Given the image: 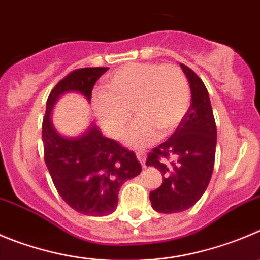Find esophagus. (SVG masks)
Listing matches in <instances>:
<instances>
[{
  "label": "esophagus",
  "instance_id": "esophagus-1",
  "mask_svg": "<svg viewBox=\"0 0 260 260\" xmlns=\"http://www.w3.org/2000/svg\"><path fill=\"white\" fill-rule=\"evenodd\" d=\"M136 156H137L138 161L141 163V166L145 167V163H146V152H145V151H136Z\"/></svg>",
  "mask_w": 260,
  "mask_h": 260
}]
</instances>
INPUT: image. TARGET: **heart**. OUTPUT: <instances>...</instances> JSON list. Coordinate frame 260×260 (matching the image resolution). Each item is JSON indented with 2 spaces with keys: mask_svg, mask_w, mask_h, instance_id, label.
Returning a JSON list of instances; mask_svg holds the SVG:
<instances>
[{
  "mask_svg": "<svg viewBox=\"0 0 260 260\" xmlns=\"http://www.w3.org/2000/svg\"><path fill=\"white\" fill-rule=\"evenodd\" d=\"M190 84L176 65L131 62L105 78V91L93 93L94 113L104 129L120 138L132 119L138 120L125 137L133 149L152 144L177 129L190 106Z\"/></svg>",
  "mask_w": 260,
  "mask_h": 260,
  "instance_id": "1",
  "label": "heart"
}]
</instances>
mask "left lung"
I'll list each match as a JSON object with an SVG mask.
<instances>
[{"label":"left lung","mask_w":260,"mask_h":260,"mask_svg":"<svg viewBox=\"0 0 260 260\" xmlns=\"http://www.w3.org/2000/svg\"><path fill=\"white\" fill-rule=\"evenodd\" d=\"M191 89V105L166 142L150 152L146 166L156 168L163 183L150 192L154 210L179 213L204 195L214 168L217 127L208 89L195 72L181 64Z\"/></svg>","instance_id":"left-lung-1"}]
</instances>
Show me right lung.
<instances>
[{"label":"right lung","mask_w":260,"mask_h":260,"mask_svg":"<svg viewBox=\"0 0 260 260\" xmlns=\"http://www.w3.org/2000/svg\"><path fill=\"white\" fill-rule=\"evenodd\" d=\"M109 68H83L68 74L51 91L42 124L45 163L62 200L84 215L104 217L116 209L125 181L141 173L135 152L105 137L93 123L78 136H64L51 122L60 97L79 93L91 101L94 83Z\"/></svg>","instance_id":"1"}]
</instances>
